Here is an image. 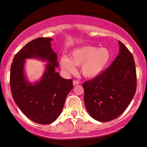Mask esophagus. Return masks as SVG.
I'll return each instance as SVG.
<instances>
[{
	"label": "esophagus",
	"instance_id": "1",
	"mask_svg": "<svg viewBox=\"0 0 147 147\" xmlns=\"http://www.w3.org/2000/svg\"><path fill=\"white\" fill-rule=\"evenodd\" d=\"M72 84H73L74 86H75V85H77L80 84V82L77 81V80H73V82H72Z\"/></svg>",
	"mask_w": 147,
	"mask_h": 147
}]
</instances>
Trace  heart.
Segmentation results:
<instances>
[{
  "mask_svg": "<svg viewBox=\"0 0 147 147\" xmlns=\"http://www.w3.org/2000/svg\"><path fill=\"white\" fill-rule=\"evenodd\" d=\"M110 51L106 47L86 45L72 50L70 59L63 56L60 59V65L67 73L75 72V66L81 65L80 71L87 78L96 77L107 67L110 61Z\"/></svg>",
  "mask_w": 147,
  "mask_h": 147,
  "instance_id": "heart-1",
  "label": "heart"
}]
</instances>
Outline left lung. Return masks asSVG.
<instances>
[{"label": "left lung", "instance_id": "obj_1", "mask_svg": "<svg viewBox=\"0 0 147 147\" xmlns=\"http://www.w3.org/2000/svg\"><path fill=\"white\" fill-rule=\"evenodd\" d=\"M119 54L109 67L82 84L84 103L90 116L100 122L121 115L131 102L137 88L133 56L119 41Z\"/></svg>", "mask_w": 147, "mask_h": 147}]
</instances>
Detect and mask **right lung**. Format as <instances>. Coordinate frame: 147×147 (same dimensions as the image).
<instances>
[{
  "label": "right lung",
  "mask_w": 147,
  "mask_h": 147,
  "mask_svg": "<svg viewBox=\"0 0 147 147\" xmlns=\"http://www.w3.org/2000/svg\"><path fill=\"white\" fill-rule=\"evenodd\" d=\"M51 38H38L19 50L10 68L11 93L16 105L26 117L37 123L50 124L60 115L67 94L73 88L72 80L56 72L57 54L51 47ZM38 58L48 64L39 81L30 83L24 73L25 59Z\"/></svg>",
  "instance_id": "add662e5"
}]
</instances>
